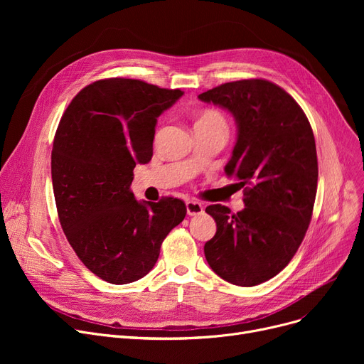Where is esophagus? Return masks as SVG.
Returning <instances> with one entry per match:
<instances>
[{
    "label": "esophagus",
    "mask_w": 364,
    "mask_h": 364,
    "mask_svg": "<svg viewBox=\"0 0 364 364\" xmlns=\"http://www.w3.org/2000/svg\"><path fill=\"white\" fill-rule=\"evenodd\" d=\"M186 208H187V214L188 215H199L203 213V205L198 200H187L186 202Z\"/></svg>",
    "instance_id": "34e87169"
}]
</instances>
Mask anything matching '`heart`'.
Here are the masks:
<instances>
[{
	"label": "heart",
	"mask_w": 364,
	"mask_h": 364,
	"mask_svg": "<svg viewBox=\"0 0 364 364\" xmlns=\"http://www.w3.org/2000/svg\"><path fill=\"white\" fill-rule=\"evenodd\" d=\"M195 125H205V127H221V128H225V119L223 114L214 109H206L203 110L198 119H196V124Z\"/></svg>",
	"instance_id": "heart-1"
}]
</instances>
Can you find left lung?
I'll list each match as a JSON object with an SVG mask.
<instances>
[{
  "mask_svg": "<svg viewBox=\"0 0 364 364\" xmlns=\"http://www.w3.org/2000/svg\"><path fill=\"white\" fill-rule=\"evenodd\" d=\"M199 99L235 117L237 140L224 171L245 188L237 214L205 209L217 223L205 258L221 279L255 286L289 264L307 233L318 178L314 134L292 95L267 80L225 82Z\"/></svg>",
  "mask_w": 364,
  "mask_h": 364,
  "instance_id": "1",
  "label": "left lung"
}]
</instances>
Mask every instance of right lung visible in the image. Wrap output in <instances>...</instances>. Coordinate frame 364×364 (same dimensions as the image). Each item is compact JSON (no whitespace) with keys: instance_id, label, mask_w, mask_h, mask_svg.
Wrapping results in <instances>:
<instances>
[{"instance_id":"1","label":"right lung","mask_w":364,"mask_h":364,"mask_svg":"<svg viewBox=\"0 0 364 364\" xmlns=\"http://www.w3.org/2000/svg\"><path fill=\"white\" fill-rule=\"evenodd\" d=\"M181 95L140 80H100L75 95L57 127V214L75 254L112 284L144 277L186 217L180 199L139 202L131 192L134 168L151 159L158 117Z\"/></svg>"}]
</instances>
